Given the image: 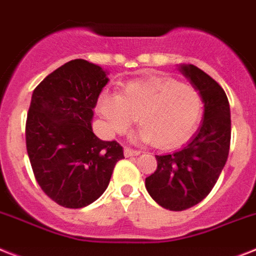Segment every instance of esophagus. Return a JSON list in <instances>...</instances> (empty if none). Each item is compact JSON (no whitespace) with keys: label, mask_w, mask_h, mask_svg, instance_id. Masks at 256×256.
<instances>
[{"label":"esophagus","mask_w":256,"mask_h":256,"mask_svg":"<svg viewBox=\"0 0 256 256\" xmlns=\"http://www.w3.org/2000/svg\"><path fill=\"white\" fill-rule=\"evenodd\" d=\"M140 152L134 150V149H130V148H124V156L126 157H133V156H138Z\"/></svg>","instance_id":"esophagus-1"}]
</instances>
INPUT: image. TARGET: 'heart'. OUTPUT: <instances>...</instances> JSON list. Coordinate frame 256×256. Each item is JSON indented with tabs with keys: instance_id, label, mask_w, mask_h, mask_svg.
<instances>
[{
	"instance_id": "obj_1",
	"label": "heart",
	"mask_w": 256,
	"mask_h": 256,
	"mask_svg": "<svg viewBox=\"0 0 256 256\" xmlns=\"http://www.w3.org/2000/svg\"><path fill=\"white\" fill-rule=\"evenodd\" d=\"M96 110L108 134L126 132L137 118L140 140L170 149L186 142L195 132L202 100L188 84L172 78H148L126 84L122 94L103 92Z\"/></svg>"
}]
</instances>
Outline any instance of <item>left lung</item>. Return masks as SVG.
<instances>
[{
  "instance_id": "left-lung-1",
  "label": "left lung",
  "mask_w": 256,
  "mask_h": 256,
  "mask_svg": "<svg viewBox=\"0 0 256 256\" xmlns=\"http://www.w3.org/2000/svg\"><path fill=\"white\" fill-rule=\"evenodd\" d=\"M178 70L199 92L204 114L191 140L179 150L156 156L157 170L145 179L152 199L170 210L191 208L212 191L226 164L232 133L224 88L195 65L180 64Z\"/></svg>"
}]
</instances>
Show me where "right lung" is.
I'll return each instance as SVG.
<instances>
[{
    "label": "right lung",
    "instance_id": "obj_1",
    "mask_svg": "<svg viewBox=\"0 0 256 256\" xmlns=\"http://www.w3.org/2000/svg\"><path fill=\"white\" fill-rule=\"evenodd\" d=\"M102 66L76 58L44 78L31 96L26 146L35 178L65 208H84L108 187L123 148L92 132L99 94L110 81Z\"/></svg>",
    "mask_w": 256,
    "mask_h": 256
}]
</instances>
